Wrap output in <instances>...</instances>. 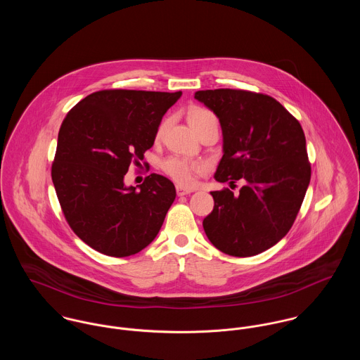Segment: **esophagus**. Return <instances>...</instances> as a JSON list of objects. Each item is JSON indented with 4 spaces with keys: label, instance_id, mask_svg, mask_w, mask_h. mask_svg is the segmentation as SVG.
I'll list each match as a JSON object with an SVG mask.
<instances>
[{
    "label": "esophagus",
    "instance_id": "esophagus-1",
    "mask_svg": "<svg viewBox=\"0 0 360 360\" xmlns=\"http://www.w3.org/2000/svg\"><path fill=\"white\" fill-rule=\"evenodd\" d=\"M176 191H177V195H179V197H181V195H188V194L193 193V190L186 188V187H183V186H177V187H176Z\"/></svg>",
    "mask_w": 360,
    "mask_h": 360
}]
</instances>
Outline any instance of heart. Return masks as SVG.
I'll list each match as a JSON object with an SVG mask.
<instances>
[{
	"label": "heart",
	"instance_id": "obj_1",
	"mask_svg": "<svg viewBox=\"0 0 360 360\" xmlns=\"http://www.w3.org/2000/svg\"><path fill=\"white\" fill-rule=\"evenodd\" d=\"M210 120H216L214 115L204 109V108H193L190 112H188V123L191 124V127L198 131V129L205 124L206 122H210ZM166 127V120L160 123L158 131H156V136H162L163 130ZM204 165L202 163H198V162H188L186 159H181V158H169L163 162V170L172 177L174 179L177 183L183 184V186H191L194 183V179H195V174L198 173H202L204 172Z\"/></svg>",
	"mask_w": 360,
	"mask_h": 360
}]
</instances>
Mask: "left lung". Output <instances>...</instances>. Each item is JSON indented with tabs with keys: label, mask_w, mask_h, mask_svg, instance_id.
I'll return each mask as SVG.
<instances>
[{
	"label": "left lung",
	"mask_w": 360,
	"mask_h": 360,
	"mask_svg": "<svg viewBox=\"0 0 360 360\" xmlns=\"http://www.w3.org/2000/svg\"><path fill=\"white\" fill-rule=\"evenodd\" d=\"M219 117L223 156L216 181L244 180L240 194L212 191L204 219L209 241L231 257H254L292 227L310 181L307 140L300 122L274 98L245 90L195 93Z\"/></svg>",
	"instance_id": "obj_1"
}]
</instances>
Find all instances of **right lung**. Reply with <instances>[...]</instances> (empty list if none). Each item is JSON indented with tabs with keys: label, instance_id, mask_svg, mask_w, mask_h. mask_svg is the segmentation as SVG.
Returning <instances> with one entry per match:
<instances>
[{
	"label": "right lung",
	"instance_id": "right-lung-1",
	"mask_svg": "<svg viewBox=\"0 0 360 360\" xmlns=\"http://www.w3.org/2000/svg\"><path fill=\"white\" fill-rule=\"evenodd\" d=\"M181 91L103 90L63 119L52 183L75 234L103 255L124 257L148 247L176 198L174 184L153 173L137 187L124 174L154 146L160 120Z\"/></svg>",
	"mask_w": 360,
	"mask_h": 360
}]
</instances>
